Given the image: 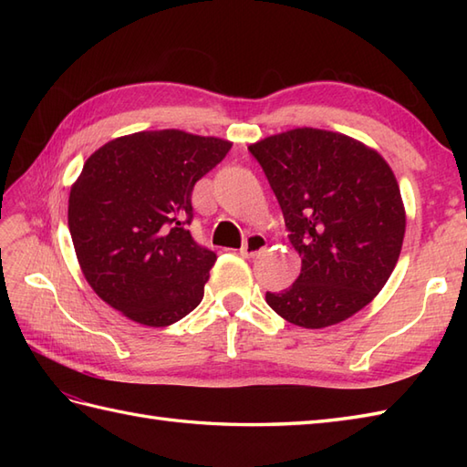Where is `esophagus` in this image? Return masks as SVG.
<instances>
[{
    "mask_svg": "<svg viewBox=\"0 0 467 467\" xmlns=\"http://www.w3.org/2000/svg\"><path fill=\"white\" fill-rule=\"evenodd\" d=\"M266 249V239L259 233H253L246 236V241L241 246V256L244 259H254V256H259L263 251Z\"/></svg>",
    "mask_w": 467,
    "mask_h": 467,
    "instance_id": "obj_1",
    "label": "esophagus"
}]
</instances>
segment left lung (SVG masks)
<instances>
[{"label": "left lung", "instance_id": "8db88e82", "mask_svg": "<svg viewBox=\"0 0 467 467\" xmlns=\"http://www.w3.org/2000/svg\"><path fill=\"white\" fill-rule=\"evenodd\" d=\"M281 204L301 275L266 293L275 313L305 329L349 319L398 265L405 208L379 152L319 128H295L249 146Z\"/></svg>", "mask_w": 467, "mask_h": 467}]
</instances>
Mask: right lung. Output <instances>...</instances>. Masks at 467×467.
I'll use <instances>...</instances> for the list:
<instances>
[{"instance_id": "obj_1", "label": "right lung", "mask_w": 467, "mask_h": 467, "mask_svg": "<svg viewBox=\"0 0 467 467\" xmlns=\"http://www.w3.org/2000/svg\"><path fill=\"white\" fill-rule=\"evenodd\" d=\"M231 146L182 130L136 132L86 161L69 191V234L86 281L128 319L166 327L202 301L216 254L188 231L191 196Z\"/></svg>"}]
</instances>
